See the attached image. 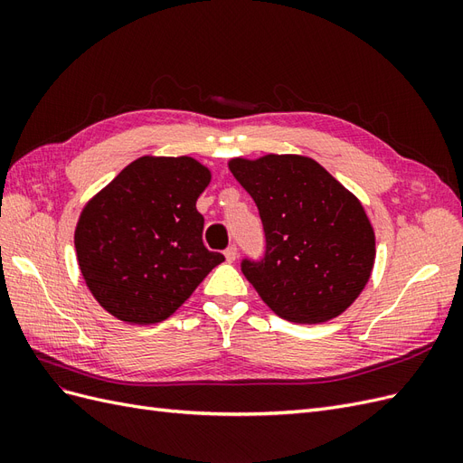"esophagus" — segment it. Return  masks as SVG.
<instances>
[{
  "label": "esophagus",
  "instance_id": "1",
  "mask_svg": "<svg viewBox=\"0 0 463 463\" xmlns=\"http://www.w3.org/2000/svg\"><path fill=\"white\" fill-rule=\"evenodd\" d=\"M223 255H226V260H228V262H233V260L237 259V247H235V245H230V247L226 249V253H223Z\"/></svg>",
  "mask_w": 463,
  "mask_h": 463
}]
</instances>
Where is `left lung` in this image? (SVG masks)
<instances>
[{
	"label": "left lung",
	"instance_id": "8db88e82",
	"mask_svg": "<svg viewBox=\"0 0 463 463\" xmlns=\"http://www.w3.org/2000/svg\"><path fill=\"white\" fill-rule=\"evenodd\" d=\"M228 167L262 220L264 259L241 262L260 299L298 325L342 315L367 286L376 255L359 199L299 154L232 158Z\"/></svg>",
	"mask_w": 463,
	"mask_h": 463
}]
</instances>
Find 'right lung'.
I'll use <instances>...</instances> for the list:
<instances>
[{
  "label": "right lung",
  "instance_id": "right-lung-1",
  "mask_svg": "<svg viewBox=\"0 0 463 463\" xmlns=\"http://www.w3.org/2000/svg\"><path fill=\"white\" fill-rule=\"evenodd\" d=\"M213 174L191 156H141L85 204L75 250L100 307L129 325L172 317L223 260L203 243L197 199Z\"/></svg>",
  "mask_w": 463,
  "mask_h": 463
}]
</instances>
